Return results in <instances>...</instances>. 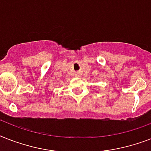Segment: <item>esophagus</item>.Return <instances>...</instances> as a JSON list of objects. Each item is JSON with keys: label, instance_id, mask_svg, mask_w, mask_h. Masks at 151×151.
Returning <instances> with one entry per match:
<instances>
[{"label": "esophagus", "instance_id": "34e87169", "mask_svg": "<svg viewBox=\"0 0 151 151\" xmlns=\"http://www.w3.org/2000/svg\"><path fill=\"white\" fill-rule=\"evenodd\" d=\"M75 75L76 76H79V73H78V72H77V73H75Z\"/></svg>", "mask_w": 151, "mask_h": 151}]
</instances>
